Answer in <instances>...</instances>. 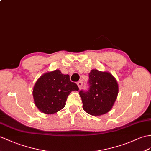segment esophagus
<instances>
[{
  "label": "esophagus",
  "mask_w": 151,
  "mask_h": 151,
  "mask_svg": "<svg viewBox=\"0 0 151 151\" xmlns=\"http://www.w3.org/2000/svg\"><path fill=\"white\" fill-rule=\"evenodd\" d=\"M77 85H78L79 89H81V87H82V85H83V82L82 81H79L77 82Z\"/></svg>",
  "instance_id": "obj_1"
}]
</instances>
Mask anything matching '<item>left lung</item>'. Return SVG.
<instances>
[{
  "mask_svg": "<svg viewBox=\"0 0 151 151\" xmlns=\"http://www.w3.org/2000/svg\"><path fill=\"white\" fill-rule=\"evenodd\" d=\"M89 88L79 94L83 109L93 116H101L109 111L117 99L118 84L110 73L92 69L89 73Z\"/></svg>",
  "mask_w": 151,
  "mask_h": 151,
  "instance_id": "1",
  "label": "left lung"
}]
</instances>
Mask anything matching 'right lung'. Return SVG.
<instances>
[{
	"label": "right lung",
	"mask_w": 151,
	"mask_h": 151,
	"mask_svg": "<svg viewBox=\"0 0 151 151\" xmlns=\"http://www.w3.org/2000/svg\"><path fill=\"white\" fill-rule=\"evenodd\" d=\"M78 89V86L70 80L69 76L62 74L60 70L45 73L34 86V102L43 113L54 114L65 107L71 92Z\"/></svg>",
	"instance_id": "right-lung-1"
}]
</instances>
